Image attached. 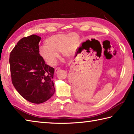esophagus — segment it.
Returning a JSON list of instances; mask_svg holds the SVG:
<instances>
[{
    "mask_svg": "<svg viewBox=\"0 0 134 134\" xmlns=\"http://www.w3.org/2000/svg\"><path fill=\"white\" fill-rule=\"evenodd\" d=\"M59 70H60V68L59 67L56 68V69H55V70H54V73H55V74H56V73L58 72Z\"/></svg>",
    "mask_w": 134,
    "mask_h": 134,
    "instance_id": "esophagus-1",
    "label": "esophagus"
}]
</instances>
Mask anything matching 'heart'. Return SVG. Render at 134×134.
Segmentation results:
<instances>
[{
  "mask_svg": "<svg viewBox=\"0 0 134 134\" xmlns=\"http://www.w3.org/2000/svg\"><path fill=\"white\" fill-rule=\"evenodd\" d=\"M79 41V36L75 34H60L51 36L46 39V45L39 49L41 56L51 65L56 63L59 57L58 52H62L67 56L71 53L73 46Z\"/></svg>",
  "mask_w": 134,
  "mask_h": 134,
  "instance_id": "b5f03b06",
  "label": "heart"
}]
</instances>
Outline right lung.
<instances>
[{"label": "right lung", "instance_id": "add662e5", "mask_svg": "<svg viewBox=\"0 0 134 134\" xmlns=\"http://www.w3.org/2000/svg\"><path fill=\"white\" fill-rule=\"evenodd\" d=\"M41 39L36 35L21 39L9 59L13 85L24 98L36 104L47 101L55 92L54 69L39 54Z\"/></svg>", "mask_w": 134, "mask_h": 134}]
</instances>
